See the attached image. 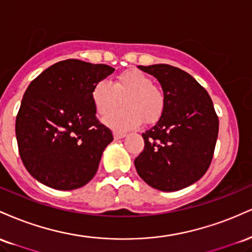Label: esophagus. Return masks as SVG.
Masks as SVG:
<instances>
[{
	"mask_svg": "<svg viewBox=\"0 0 252 252\" xmlns=\"http://www.w3.org/2000/svg\"><path fill=\"white\" fill-rule=\"evenodd\" d=\"M126 132H121V131H115L114 132V137L116 138V140H120V138L126 137Z\"/></svg>",
	"mask_w": 252,
	"mask_h": 252,
	"instance_id": "obj_1",
	"label": "esophagus"
}]
</instances>
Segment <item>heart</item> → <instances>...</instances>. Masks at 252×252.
I'll return each mask as SVG.
<instances>
[{
	"instance_id": "b5f03b06",
	"label": "heart",
	"mask_w": 252,
	"mask_h": 252,
	"mask_svg": "<svg viewBox=\"0 0 252 252\" xmlns=\"http://www.w3.org/2000/svg\"><path fill=\"white\" fill-rule=\"evenodd\" d=\"M92 102L99 115H108L124 99V109L104 118V122L116 130L137 128L141 123H156L166 106L163 91L148 74L138 70L120 73L111 84L98 82L92 88Z\"/></svg>"
}]
</instances>
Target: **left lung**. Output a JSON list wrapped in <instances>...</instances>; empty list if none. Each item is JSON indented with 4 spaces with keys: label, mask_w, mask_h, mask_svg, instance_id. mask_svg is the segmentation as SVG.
<instances>
[{
    "label": "left lung",
    "mask_w": 252,
    "mask_h": 252,
    "mask_svg": "<svg viewBox=\"0 0 252 252\" xmlns=\"http://www.w3.org/2000/svg\"><path fill=\"white\" fill-rule=\"evenodd\" d=\"M162 86L166 106L143 132L144 149L135 158L138 175L153 189L173 192L198 181L209 169L219 120L207 91L187 72L158 63L138 66Z\"/></svg>",
    "instance_id": "1"
}]
</instances>
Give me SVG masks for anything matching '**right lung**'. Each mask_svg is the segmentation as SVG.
<instances>
[{
  "label": "right lung",
  "mask_w": 252,
  "mask_h": 252,
  "mask_svg": "<svg viewBox=\"0 0 252 252\" xmlns=\"http://www.w3.org/2000/svg\"><path fill=\"white\" fill-rule=\"evenodd\" d=\"M115 71L104 63L59 62L30 84L16 116L19 153L37 181L56 189L83 187L114 140L96 117L92 88Z\"/></svg>",
  "instance_id": "right-lung-1"
}]
</instances>
